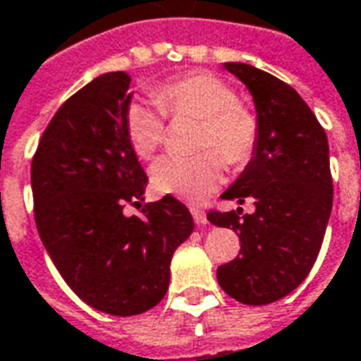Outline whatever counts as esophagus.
Masks as SVG:
<instances>
[{
  "label": "esophagus",
  "instance_id": "34e87169",
  "mask_svg": "<svg viewBox=\"0 0 361 361\" xmlns=\"http://www.w3.org/2000/svg\"><path fill=\"white\" fill-rule=\"evenodd\" d=\"M191 214H193V220H195V224L199 228H207L209 224V220H207V214H204L201 209H191Z\"/></svg>",
  "mask_w": 361,
  "mask_h": 361
}]
</instances>
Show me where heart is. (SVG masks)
Masks as SVG:
<instances>
[{
	"instance_id": "obj_1",
	"label": "heart",
	"mask_w": 361,
	"mask_h": 361,
	"mask_svg": "<svg viewBox=\"0 0 361 361\" xmlns=\"http://www.w3.org/2000/svg\"><path fill=\"white\" fill-rule=\"evenodd\" d=\"M154 100H133L126 110L127 139L141 158H150L162 145L164 111L201 119L199 147L216 149L230 164H243L253 154L259 137L257 118L238 102V92L224 79L212 73L188 75L158 87ZM219 155L214 150L197 157L166 154L150 168V181L160 193L189 203L203 201L224 180Z\"/></svg>"
}]
</instances>
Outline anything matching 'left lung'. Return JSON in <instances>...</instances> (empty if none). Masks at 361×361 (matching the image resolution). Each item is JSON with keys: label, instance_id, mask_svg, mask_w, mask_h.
<instances>
[{"label": "left lung", "instance_id": "obj_1", "mask_svg": "<svg viewBox=\"0 0 361 361\" xmlns=\"http://www.w3.org/2000/svg\"><path fill=\"white\" fill-rule=\"evenodd\" d=\"M250 90L259 137L243 172L222 193L255 211L209 212L220 228H232L240 257L219 267L216 279L230 298L267 305L302 284L323 243L333 209L329 141L315 114L290 85L247 63H224Z\"/></svg>", "mask_w": 361, "mask_h": 361}]
</instances>
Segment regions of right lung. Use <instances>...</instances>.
<instances>
[{"label": "right lung", "mask_w": 361, "mask_h": 361, "mask_svg": "<svg viewBox=\"0 0 361 361\" xmlns=\"http://www.w3.org/2000/svg\"><path fill=\"white\" fill-rule=\"evenodd\" d=\"M129 75L111 71L75 92L38 142L30 185L44 247L67 286L90 307L129 317L168 292L173 251L193 232L176 197L127 216L145 201L149 178L126 133Z\"/></svg>", "instance_id": "add662e5"}]
</instances>
